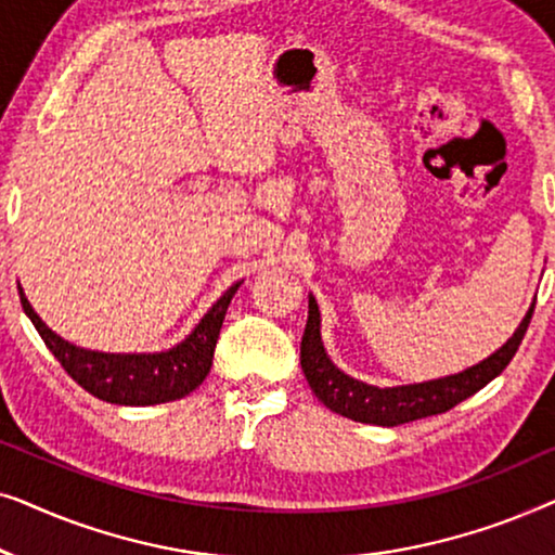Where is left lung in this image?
I'll return each mask as SVG.
<instances>
[{
	"label": "left lung",
	"mask_w": 555,
	"mask_h": 555,
	"mask_svg": "<svg viewBox=\"0 0 555 555\" xmlns=\"http://www.w3.org/2000/svg\"><path fill=\"white\" fill-rule=\"evenodd\" d=\"M533 308L535 302L528 308L526 318H522L513 336L507 338V344L500 346L495 353L477 363V366H469L460 371V374L444 378H435V382L378 389V386L363 384L359 378L344 374L338 366H333L321 340V310H318V302L310 295L308 323L300 344V366L310 389H313L315 397L331 412L348 416L353 422L397 427V424L442 414L447 409L457 406L460 401L473 397V393L480 391L482 386H488L495 376L503 374L507 363L513 361L515 351H518L522 336H526L530 318H533Z\"/></svg>",
	"instance_id": "1"
}]
</instances>
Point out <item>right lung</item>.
Instances as JSON below:
<instances>
[{"instance_id": "1", "label": "right lung", "mask_w": 555, "mask_h": 555, "mask_svg": "<svg viewBox=\"0 0 555 555\" xmlns=\"http://www.w3.org/2000/svg\"><path fill=\"white\" fill-rule=\"evenodd\" d=\"M240 285L242 283H234L181 344L162 353H103L73 346L42 323L22 287L20 300L44 346L82 389L111 404L149 406L186 397L207 378L219 328Z\"/></svg>"}]
</instances>
